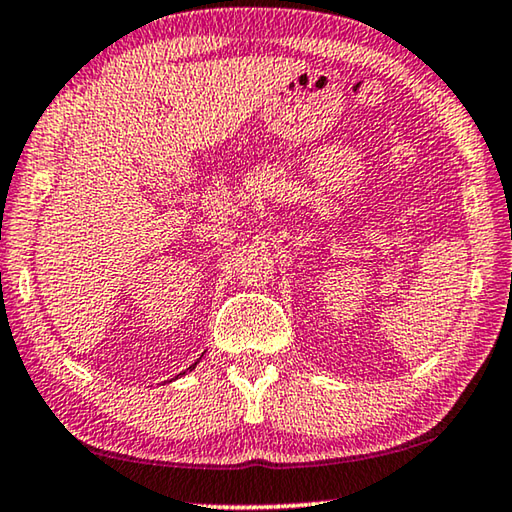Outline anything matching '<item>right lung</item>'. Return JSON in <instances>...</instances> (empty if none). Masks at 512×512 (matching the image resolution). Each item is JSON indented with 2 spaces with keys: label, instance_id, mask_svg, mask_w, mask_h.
<instances>
[{
  "label": "right lung",
  "instance_id": "right-lung-1",
  "mask_svg": "<svg viewBox=\"0 0 512 512\" xmlns=\"http://www.w3.org/2000/svg\"><path fill=\"white\" fill-rule=\"evenodd\" d=\"M194 366H196V364H192V366H190V371H192V368H194ZM180 375H183V373H180Z\"/></svg>",
  "mask_w": 512,
  "mask_h": 512
}]
</instances>
